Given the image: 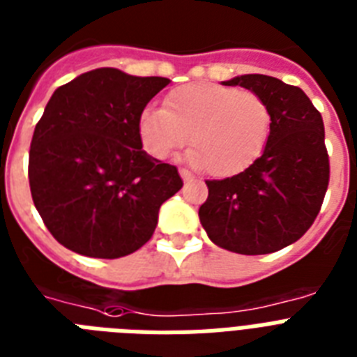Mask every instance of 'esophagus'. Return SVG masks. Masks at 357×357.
<instances>
[{"label":"esophagus","instance_id":"1","mask_svg":"<svg viewBox=\"0 0 357 357\" xmlns=\"http://www.w3.org/2000/svg\"><path fill=\"white\" fill-rule=\"evenodd\" d=\"M178 173H181L182 181H184V182H192V181H195V176H193L192 173H190V171L186 169V167H181V169H178Z\"/></svg>","mask_w":357,"mask_h":357}]
</instances>
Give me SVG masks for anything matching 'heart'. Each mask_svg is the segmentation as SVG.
Here are the masks:
<instances>
[{"label":"heart","instance_id":"b5f03b06","mask_svg":"<svg viewBox=\"0 0 357 357\" xmlns=\"http://www.w3.org/2000/svg\"><path fill=\"white\" fill-rule=\"evenodd\" d=\"M271 108L250 90L218 82L173 88L164 108H145L138 119L142 145L165 160L188 144L190 162L210 176L239 175L264 153L271 134Z\"/></svg>","mask_w":357,"mask_h":357}]
</instances>
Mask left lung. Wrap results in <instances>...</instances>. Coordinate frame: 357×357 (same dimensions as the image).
<instances>
[{
    "mask_svg": "<svg viewBox=\"0 0 357 357\" xmlns=\"http://www.w3.org/2000/svg\"><path fill=\"white\" fill-rule=\"evenodd\" d=\"M271 108L264 153L239 175L206 181L201 225L213 243L238 255H269L295 243L312 227L330 182L323 116L306 93L269 75L234 77Z\"/></svg>",
    "mask_w": 357,
    "mask_h": 357,
    "instance_id": "left-lung-1",
    "label": "left lung"
}]
</instances>
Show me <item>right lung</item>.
<instances>
[{
  "mask_svg": "<svg viewBox=\"0 0 357 357\" xmlns=\"http://www.w3.org/2000/svg\"><path fill=\"white\" fill-rule=\"evenodd\" d=\"M167 84L99 68L51 96L31 139L29 186L66 249L112 259L151 239L162 202L182 188L178 169L147 155L138 132L144 108Z\"/></svg>",
  "mask_w": 357,
  "mask_h": 357,
  "instance_id": "1",
  "label": "right lung"
}]
</instances>
